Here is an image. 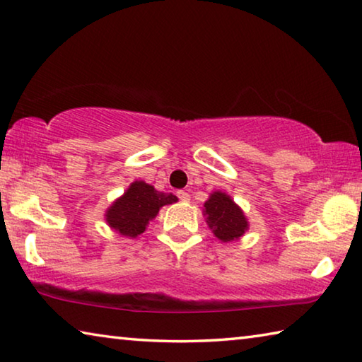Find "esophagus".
<instances>
[{
    "instance_id": "34e87169",
    "label": "esophagus",
    "mask_w": 362,
    "mask_h": 362,
    "mask_svg": "<svg viewBox=\"0 0 362 362\" xmlns=\"http://www.w3.org/2000/svg\"><path fill=\"white\" fill-rule=\"evenodd\" d=\"M177 196H179V199L183 202L189 201V194L187 192H183V189H179V192H177Z\"/></svg>"
}]
</instances>
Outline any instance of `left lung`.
Instances as JSON below:
<instances>
[{"label":"left lung","instance_id":"8db88e82","mask_svg":"<svg viewBox=\"0 0 362 362\" xmlns=\"http://www.w3.org/2000/svg\"><path fill=\"white\" fill-rule=\"evenodd\" d=\"M204 215L207 216V225L215 238L221 242L238 240L248 229L242 209L226 193L215 192L210 194L204 202Z\"/></svg>","mask_w":362,"mask_h":362}]
</instances>
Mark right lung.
Here are the masks:
<instances>
[{
	"label": "right lung",
	"mask_w": 362,
	"mask_h": 362,
	"mask_svg": "<svg viewBox=\"0 0 362 362\" xmlns=\"http://www.w3.org/2000/svg\"><path fill=\"white\" fill-rule=\"evenodd\" d=\"M173 202H177L173 193L156 192L148 183L136 180L107 209L106 221L114 231L134 239L146 231L148 221L155 218L163 206Z\"/></svg>",
	"instance_id": "add662e5"
}]
</instances>
